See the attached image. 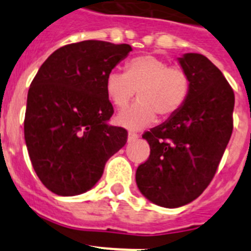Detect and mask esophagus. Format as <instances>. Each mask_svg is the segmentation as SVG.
Segmentation results:
<instances>
[{"mask_svg": "<svg viewBox=\"0 0 251 251\" xmlns=\"http://www.w3.org/2000/svg\"><path fill=\"white\" fill-rule=\"evenodd\" d=\"M138 138V134H137L136 132H128V142H133V141H136V139Z\"/></svg>", "mask_w": 251, "mask_h": 251, "instance_id": "1", "label": "esophagus"}]
</instances>
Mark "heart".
<instances>
[{
	"instance_id": "heart-1",
	"label": "heart",
	"mask_w": 251,
	"mask_h": 251,
	"mask_svg": "<svg viewBox=\"0 0 251 251\" xmlns=\"http://www.w3.org/2000/svg\"><path fill=\"white\" fill-rule=\"evenodd\" d=\"M105 92L113 105L122 109L137 93L139 100L117 115V123L141 129L159 119L172 118L183 106L190 93V77L179 66H170L152 54L134 56L126 64V73L113 70L106 75Z\"/></svg>"
}]
</instances>
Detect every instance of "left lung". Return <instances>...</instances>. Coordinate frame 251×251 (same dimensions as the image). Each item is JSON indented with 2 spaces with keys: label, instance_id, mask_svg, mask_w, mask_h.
<instances>
[{
  "label": "left lung",
  "instance_id": "1",
  "mask_svg": "<svg viewBox=\"0 0 251 251\" xmlns=\"http://www.w3.org/2000/svg\"><path fill=\"white\" fill-rule=\"evenodd\" d=\"M178 63L190 77V93L172 118L143 134L150 157L138 166L139 191L162 207H179L210 185L232 133L234 90L223 73L201 54Z\"/></svg>",
  "mask_w": 251,
  "mask_h": 251
}]
</instances>
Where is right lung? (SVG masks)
Wrapping results in <instances>:
<instances>
[{
    "mask_svg": "<svg viewBox=\"0 0 251 251\" xmlns=\"http://www.w3.org/2000/svg\"><path fill=\"white\" fill-rule=\"evenodd\" d=\"M130 51L128 44L86 40L57 49L40 66L24 130L32 167L51 192L75 196L90 190L127 143V130L108 124L114 110L105 79Z\"/></svg>",
    "mask_w": 251,
    "mask_h": 251,
    "instance_id": "obj_1",
    "label": "right lung"
}]
</instances>
